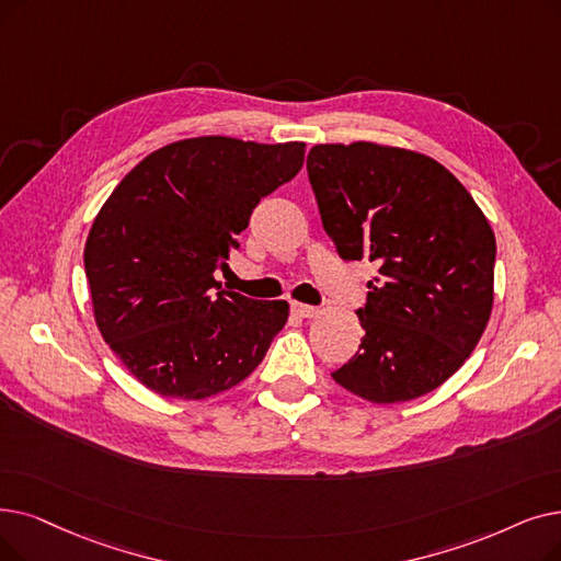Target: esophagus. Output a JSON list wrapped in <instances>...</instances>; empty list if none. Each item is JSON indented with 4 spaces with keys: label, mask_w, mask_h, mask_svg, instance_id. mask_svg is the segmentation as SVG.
Wrapping results in <instances>:
<instances>
[{
    "label": "esophagus",
    "mask_w": 561,
    "mask_h": 561,
    "mask_svg": "<svg viewBox=\"0 0 561 561\" xmlns=\"http://www.w3.org/2000/svg\"><path fill=\"white\" fill-rule=\"evenodd\" d=\"M290 311H294L296 316H300V319H313V316H319V307H311V305H305V302H290Z\"/></svg>",
    "instance_id": "esophagus-1"
}]
</instances>
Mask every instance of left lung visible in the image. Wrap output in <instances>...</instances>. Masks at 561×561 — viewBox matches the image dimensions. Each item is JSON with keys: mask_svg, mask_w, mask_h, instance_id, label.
Instances as JSON below:
<instances>
[{"mask_svg": "<svg viewBox=\"0 0 561 561\" xmlns=\"http://www.w3.org/2000/svg\"><path fill=\"white\" fill-rule=\"evenodd\" d=\"M307 172L339 256L378 265L357 309L359 351L332 378L371 403L433 392L462 367L491 319L489 220L449 169L399 146L316 144Z\"/></svg>", "mask_w": 561, "mask_h": 561, "instance_id": "8db88e82", "label": "left lung"}]
</instances>
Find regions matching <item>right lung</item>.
<instances>
[{
    "instance_id": "add662e5",
    "label": "right lung",
    "mask_w": 561,
    "mask_h": 561,
    "mask_svg": "<svg viewBox=\"0 0 561 561\" xmlns=\"http://www.w3.org/2000/svg\"><path fill=\"white\" fill-rule=\"evenodd\" d=\"M305 144L192 137L146 156L95 215L84 245L93 319L153 392L202 401L245 380L288 321L286 300L222 288L256 204L294 179Z\"/></svg>"
}]
</instances>
